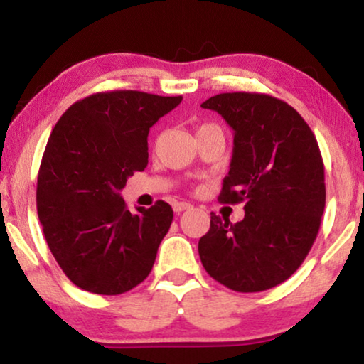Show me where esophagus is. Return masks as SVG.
I'll return each instance as SVG.
<instances>
[{
  "mask_svg": "<svg viewBox=\"0 0 364 364\" xmlns=\"http://www.w3.org/2000/svg\"><path fill=\"white\" fill-rule=\"evenodd\" d=\"M191 208H192V205H191V203H187V202H176V203H173V210L178 212V213L183 212V210H191Z\"/></svg>",
  "mask_w": 364,
  "mask_h": 364,
  "instance_id": "obj_1",
  "label": "esophagus"
}]
</instances>
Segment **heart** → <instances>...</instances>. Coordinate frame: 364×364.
I'll list each match as a JSON object with an SVG mask.
<instances>
[{"instance_id": "1", "label": "heart", "mask_w": 364, "mask_h": 364, "mask_svg": "<svg viewBox=\"0 0 364 364\" xmlns=\"http://www.w3.org/2000/svg\"><path fill=\"white\" fill-rule=\"evenodd\" d=\"M205 126H208V124H205Z\"/></svg>"}]
</instances>
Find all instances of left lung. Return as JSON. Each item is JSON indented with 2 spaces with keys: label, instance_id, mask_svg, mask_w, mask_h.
I'll return each mask as SVG.
<instances>
[{
  "label": "left lung",
  "instance_id": "left-lung-1",
  "mask_svg": "<svg viewBox=\"0 0 364 364\" xmlns=\"http://www.w3.org/2000/svg\"><path fill=\"white\" fill-rule=\"evenodd\" d=\"M202 107L233 129L218 200L245 202L242 222L210 213V230L198 240L202 265L233 291L268 290L300 268L320 230L326 188L316 137L295 109L268 94L223 92Z\"/></svg>",
  "mask_w": 364,
  "mask_h": 364
}]
</instances>
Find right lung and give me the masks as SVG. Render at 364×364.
<instances>
[{"label": "right lung", "instance_id": "right-lung-1", "mask_svg": "<svg viewBox=\"0 0 364 364\" xmlns=\"http://www.w3.org/2000/svg\"><path fill=\"white\" fill-rule=\"evenodd\" d=\"M181 101L96 92L54 126L38 172V217L58 265L82 290L121 295L151 273L173 210L157 200L131 213L119 192L147 167L149 129Z\"/></svg>", "mask_w": 364, "mask_h": 364}]
</instances>
